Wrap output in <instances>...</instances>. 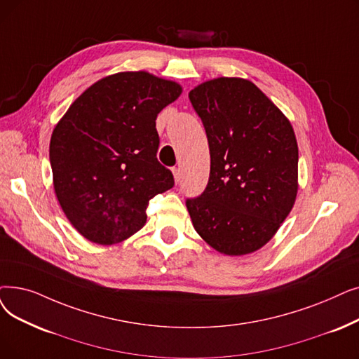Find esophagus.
Here are the masks:
<instances>
[{
	"instance_id": "esophagus-1",
	"label": "esophagus",
	"mask_w": 359,
	"mask_h": 359,
	"mask_svg": "<svg viewBox=\"0 0 359 359\" xmlns=\"http://www.w3.org/2000/svg\"><path fill=\"white\" fill-rule=\"evenodd\" d=\"M173 176H175V182L179 183L182 180V171L180 168H173Z\"/></svg>"
}]
</instances>
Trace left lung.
Listing matches in <instances>:
<instances>
[{
  "mask_svg": "<svg viewBox=\"0 0 359 359\" xmlns=\"http://www.w3.org/2000/svg\"><path fill=\"white\" fill-rule=\"evenodd\" d=\"M189 100L210 145V179L186 201L198 235L215 251H258L286 220L298 194V142L289 118L255 83L217 77Z\"/></svg>",
  "mask_w": 359,
  "mask_h": 359,
  "instance_id": "left-lung-1",
  "label": "left lung"
}]
</instances>
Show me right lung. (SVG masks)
Here are the masks:
<instances>
[{
	"instance_id": "1",
	"label": "right lung",
	"mask_w": 359,
	"mask_h": 359,
	"mask_svg": "<svg viewBox=\"0 0 359 359\" xmlns=\"http://www.w3.org/2000/svg\"><path fill=\"white\" fill-rule=\"evenodd\" d=\"M182 86L148 72H120L90 85L51 135L50 163L57 199L88 241L113 245L147 223L155 195L173 188L157 160L155 120Z\"/></svg>"
}]
</instances>
